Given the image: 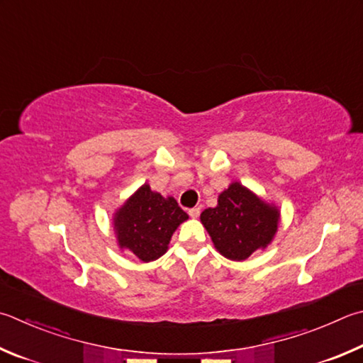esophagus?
<instances>
[{"instance_id": "1", "label": "esophagus", "mask_w": 363, "mask_h": 363, "mask_svg": "<svg viewBox=\"0 0 363 363\" xmlns=\"http://www.w3.org/2000/svg\"><path fill=\"white\" fill-rule=\"evenodd\" d=\"M189 216L192 217V219H196V217L200 216V208H192V209H189Z\"/></svg>"}]
</instances>
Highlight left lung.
<instances>
[{
	"instance_id": "8db88e82",
	"label": "left lung",
	"mask_w": 363,
	"mask_h": 363,
	"mask_svg": "<svg viewBox=\"0 0 363 363\" xmlns=\"http://www.w3.org/2000/svg\"><path fill=\"white\" fill-rule=\"evenodd\" d=\"M200 219L214 247L225 259L242 262L273 241L281 211L235 181L219 195L217 206L204 209Z\"/></svg>"
}]
</instances>
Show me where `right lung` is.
Segmentation results:
<instances>
[{"mask_svg":"<svg viewBox=\"0 0 363 363\" xmlns=\"http://www.w3.org/2000/svg\"><path fill=\"white\" fill-rule=\"evenodd\" d=\"M187 219L173 196L164 199L149 184H143L116 209L113 225L118 247L147 263L167 252L171 236Z\"/></svg>","mask_w":363,"mask_h":363,"instance_id":"right-lung-1","label":"right lung"}]
</instances>
